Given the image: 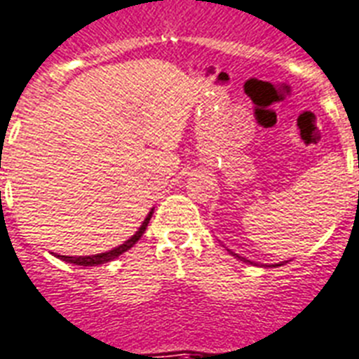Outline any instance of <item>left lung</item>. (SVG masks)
I'll return each mask as SVG.
<instances>
[{"label":"left lung","instance_id":"left-lung-1","mask_svg":"<svg viewBox=\"0 0 359 359\" xmlns=\"http://www.w3.org/2000/svg\"><path fill=\"white\" fill-rule=\"evenodd\" d=\"M236 257H238V255H236ZM238 259H240V260H244V262H250V260H245L244 257H238ZM275 266H280V264H275Z\"/></svg>","mask_w":359,"mask_h":359}]
</instances>
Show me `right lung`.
I'll list each match as a JSON object with an SVG mask.
<instances>
[{
	"instance_id": "1",
	"label": "right lung",
	"mask_w": 359,
	"mask_h": 359,
	"mask_svg": "<svg viewBox=\"0 0 359 359\" xmlns=\"http://www.w3.org/2000/svg\"><path fill=\"white\" fill-rule=\"evenodd\" d=\"M150 218H152V211H150V215L144 218L143 226L139 227V231L135 233V235L132 236L130 240H126L123 245H119V248H115V250L111 251H106V253H99V255H91V257H66V255H56L58 259L66 260V262H71V264H76V266H99V264H104V262H109V260L117 259L119 255H123L124 251H128L130 248H133L135 245V242H137L141 236H143L144 229H147L148 222H150Z\"/></svg>"
}]
</instances>
